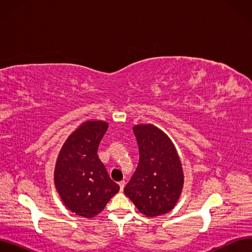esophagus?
<instances>
[{
    "instance_id": "1",
    "label": "esophagus",
    "mask_w": 252,
    "mask_h": 252,
    "mask_svg": "<svg viewBox=\"0 0 252 252\" xmlns=\"http://www.w3.org/2000/svg\"><path fill=\"white\" fill-rule=\"evenodd\" d=\"M125 181H121L120 183H119V186H120V190L121 191H123V189H124V187H125Z\"/></svg>"
}]
</instances>
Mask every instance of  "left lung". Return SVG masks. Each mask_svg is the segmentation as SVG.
<instances>
[{
  "instance_id": "1",
  "label": "left lung",
  "mask_w": 252,
  "mask_h": 252,
  "mask_svg": "<svg viewBox=\"0 0 252 252\" xmlns=\"http://www.w3.org/2000/svg\"><path fill=\"white\" fill-rule=\"evenodd\" d=\"M133 132L140 161L124 192L143 215H165L177 204L184 184L177 149L167 134L151 124L135 125Z\"/></svg>"
}]
</instances>
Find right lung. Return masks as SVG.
I'll return each mask as SVG.
<instances>
[{"mask_svg":"<svg viewBox=\"0 0 252 252\" xmlns=\"http://www.w3.org/2000/svg\"><path fill=\"white\" fill-rule=\"evenodd\" d=\"M107 128L104 121L84 122L68 136L57 159L55 185L59 195L68 209L87 219L98 215L120 190L97 156Z\"/></svg>","mask_w":252,"mask_h":252,"instance_id":"add662e5","label":"right lung"}]
</instances>
